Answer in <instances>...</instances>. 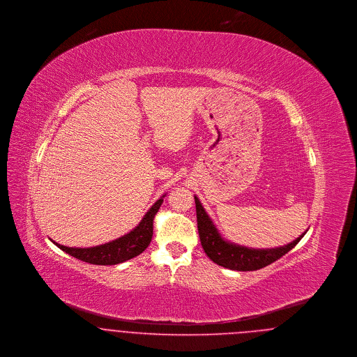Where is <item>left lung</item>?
Wrapping results in <instances>:
<instances>
[{
    "label": "left lung",
    "mask_w": 357,
    "mask_h": 357,
    "mask_svg": "<svg viewBox=\"0 0 357 357\" xmlns=\"http://www.w3.org/2000/svg\"><path fill=\"white\" fill-rule=\"evenodd\" d=\"M194 199H195V209H197L198 233H199L204 251L209 256L210 260H213L215 264L229 270H236V271L260 270L276 261L287 252L291 251L306 233V231L302 233L296 240H294L293 243L283 247H278V248L255 250V248L237 245V244L229 243L220 234V231L213 224L211 218L204 209L199 199L197 197H194Z\"/></svg>",
    "instance_id": "obj_1"
}]
</instances>
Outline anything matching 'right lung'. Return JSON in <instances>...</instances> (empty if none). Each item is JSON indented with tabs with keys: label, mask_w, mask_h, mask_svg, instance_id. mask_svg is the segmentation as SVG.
Wrapping results in <instances>:
<instances>
[{
	"label": "right lung",
	"mask_w": 357,
	"mask_h": 357,
	"mask_svg": "<svg viewBox=\"0 0 357 357\" xmlns=\"http://www.w3.org/2000/svg\"><path fill=\"white\" fill-rule=\"evenodd\" d=\"M163 198L165 195L160 197L149 208L143 220L139 222V225L133 231L126 233L110 243L97 245V247H90V248H73V247L61 245L55 241L52 243L66 253L90 264L113 266V264L124 263L132 257L139 256L142 252L146 251V248L149 245L153 234V218L163 204Z\"/></svg>",
	"instance_id": "1"
}]
</instances>
